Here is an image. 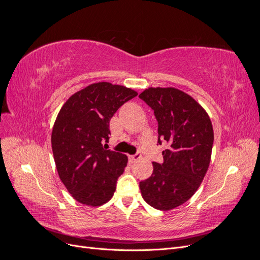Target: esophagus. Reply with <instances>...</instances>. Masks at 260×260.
I'll use <instances>...</instances> for the list:
<instances>
[{
  "label": "esophagus",
  "mask_w": 260,
  "mask_h": 260,
  "mask_svg": "<svg viewBox=\"0 0 260 260\" xmlns=\"http://www.w3.org/2000/svg\"><path fill=\"white\" fill-rule=\"evenodd\" d=\"M140 158H141V153H137V154H135V155L129 156V161H130L131 164H135V162H137L138 160H140Z\"/></svg>",
  "instance_id": "1"
}]
</instances>
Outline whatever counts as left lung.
Returning <instances> with one entry per match:
<instances>
[{
  "label": "left lung",
  "mask_w": 260,
  "mask_h": 260,
  "mask_svg": "<svg viewBox=\"0 0 260 260\" xmlns=\"http://www.w3.org/2000/svg\"><path fill=\"white\" fill-rule=\"evenodd\" d=\"M139 98L154 111L158 141L167 142L164 161L153 162L140 190L152 207L169 210L182 205L198 190L206 175L214 144V130L207 113L193 98L175 88H149Z\"/></svg>",
  "instance_id": "1"
}]
</instances>
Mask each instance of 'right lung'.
I'll list each match as a JSON object with an SVG mask.
<instances>
[{
  "label": "right lung",
  "mask_w": 260,
  "mask_h": 260,
  "mask_svg": "<svg viewBox=\"0 0 260 260\" xmlns=\"http://www.w3.org/2000/svg\"><path fill=\"white\" fill-rule=\"evenodd\" d=\"M138 93L122 85L93 83L62 105L52 131V149L58 176L73 198L100 206L113 198L127 156L112 149L109 121Z\"/></svg>",
  "instance_id": "1"
}]
</instances>
